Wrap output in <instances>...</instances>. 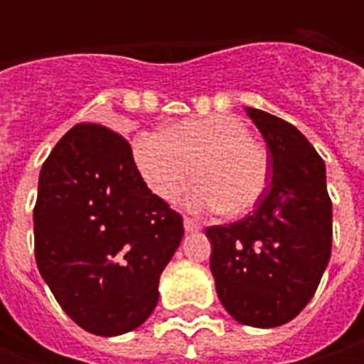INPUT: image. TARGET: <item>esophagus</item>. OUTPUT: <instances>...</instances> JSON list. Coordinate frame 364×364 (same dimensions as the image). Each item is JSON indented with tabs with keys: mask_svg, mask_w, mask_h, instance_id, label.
Returning a JSON list of instances; mask_svg holds the SVG:
<instances>
[{
	"mask_svg": "<svg viewBox=\"0 0 364 364\" xmlns=\"http://www.w3.org/2000/svg\"><path fill=\"white\" fill-rule=\"evenodd\" d=\"M184 229H186L188 232L198 231V229H200V223H198V220H194V218L184 217Z\"/></svg>",
	"mask_w": 364,
	"mask_h": 364,
	"instance_id": "esophagus-1",
	"label": "esophagus"
}]
</instances>
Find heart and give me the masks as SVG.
Instances as JSON below:
<instances>
[{
    "mask_svg": "<svg viewBox=\"0 0 364 364\" xmlns=\"http://www.w3.org/2000/svg\"><path fill=\"white\" fill-rule=\"evenodd\" d=\"M137 168L160 198H174L194 174L182 203L192 210L249 213L269 182L267 151L251 139L243 121L217 115L180 121L168 129L144 132L133 146Z\"/></svg>",
    "mask_w": 364,
    "mask_h": 364,
    "instance_id": "1",
    "label": "heart"
}]
</instances>
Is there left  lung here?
I'll return each mask as SVG.
<instances>
[{"label": "left lung", "instance_id": "left-lung-1", "mask_svg": "<svg viewBox=\"0 0 364 364\" xmlns=\"http://www.w3.org/2000/svg\"><path fill=\"white\" fill-rule=\"evenodd\" d=\"M269 147V184L253 213L206 229L210 272L227 312L241 324L273 328L312 300L332 249L326 168L291 123L247 107Z\"/></svg>", "mask_w": 364, "mask_h": 364}]
</instances>
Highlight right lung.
Returning a JSON list of instances; mask_svg holds the SVG:
<instances>
[{
	"label": "right lung",
	"instance_id": "1",
	"mask_svg": "<svg viewBox=\"0 0 364 364\" xmlns=\"http://www.w3.org/2000/svg\"><path fill=\"white\" fill-rule=\"evenodd\" d=\"M182 235V217L147 188L121 133L78 123L42 164L36 263L87 332L117 336L146 322Z\"/></svg>",
	"mask_w": 364,
	"mask_h": 364
}]
</instances>
